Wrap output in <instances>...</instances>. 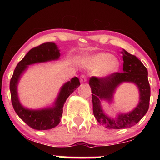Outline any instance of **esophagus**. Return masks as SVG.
<instances>
[{"label": "esophagus", "mask_w": 160, "mask_h": 160, "mask_svg": "<svg viewBox=\"0 0 160 160\" xmlns=\"http://www.w3.org/2000/svg\"><path fill=\"white\" fill-rule=\"evenodd\" d=\"M80 81L81 82H86V78L85 75H81L80 78Z\"/></svg>", "instance_id": "34e87169"}]
</instances>
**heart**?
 I'll use <instances>...</instances> for the list:
<instances>
[{"mask_svg":"<svg viewBox=\"0 0 160 160\" xmlns=\"http://www.w3.org/2000/svg\"><path fill=\"white\" fill-rule=\"evenodd\" d=\"M83 65L89 70H97L96 74L100 78L114 74L120 69V61L108 52H98L83 61Z\"/></svg>","mask_w":160,"mask_h":160,"instance_id":"heart-1","label":"heart"}]
</instances>
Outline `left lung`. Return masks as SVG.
I'll return each instance as SVG.
<instances>
[{
  "label": "left lung",
  "mask_w": 160,
  "mask_h": 160,
  "mask_svg": "<svg viewBox=\"0 0 160 160\" xmlns=\"http://www.w3.org/2000/svg\"><path fill=\"white\" fill-rule=\"evenodd\" d=\"M121 53L123 59V72H117L103 78L92 77L89 81L92 93L93 113L95 119L104 127L113 129L135 126L146 114L150 104V87L148 70L135 56L125 49ZM124 82L133 83L137 86L139 92V104L128 113H119L116 118L109 117L104 113L101 103L104 100L112 102L117 88Z\"/></svg>",
  "instance_id": "obj_1"
}]
</instances>
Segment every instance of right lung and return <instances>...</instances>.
<instances>
[{
  "instance_id": "obj_1",
  "label": "right lung",
  "mask_w": 160,
  "mask_h": 160,
  "mask_svg": "<svg viewBox=\"0 0 160 160\" xmlns=\"http://www.w3.org/2000/svg\"><path fill=\"white\" fill-rule=\"evenodd\" d=\"M60 57V49L55 43H44L31 49L16 65L10 82V90L12 107L20 118L31 128L37 130H47L59 124L63 113L64 104L69 95L80 85L75 77L66 82L60 89L52 106L40 109H28L20 102L18 95V84L29 65L56 61Z\"/></svg>"
}]
</instances>
